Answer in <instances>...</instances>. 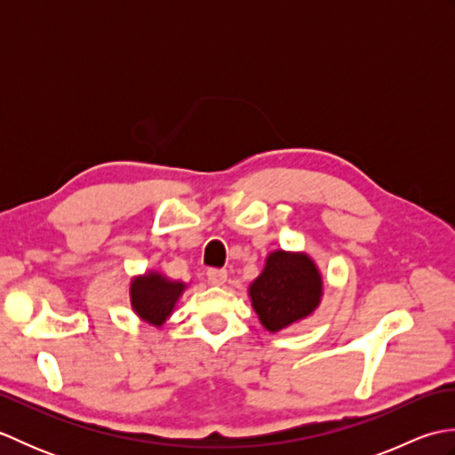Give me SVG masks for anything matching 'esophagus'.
<instances>
[{
    "label": "esophagus",
    "mask_w": 455,
    "mask_h": 455,
    "mask_svg": "<svg viewBox=\"0 0 455 455\" xmlns=\"http://www.w3.org/2000/svg\"><path fill=\"white\" fill-rule=\"evenodd\" d=\"M227 269H219V267H211L207 269V279L211 285H225L227 283Z\"/></svg>",
    "instance_id": "34e87169"
}]
</instances>
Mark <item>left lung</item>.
Listing matches in <instances>:
<instances>
[{
	"label": "left lung",
	"instance_id": "1",
	"mask_svg": "<svg viewBox=\"0 0 455 455\" xmlns=\"http://www.w3.org/2000/svg\"><path fill=\"white\" fill-rule=\"evenodd\" d=\"M259 323L269 332H279L313 315L323 297V275L305 252H275L248 289Z\"/></svg>",
	"mask_w": 455,
	"mask_h": 455
}]
</instances>
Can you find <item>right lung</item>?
Segmentation results:
<instances>
[{"label": "right lung", "instance_id": "add662e5", "mask_svg": "<svg viewBox=\"0 0 455 455\" xmlns=\"http://www.w3.org/2000/svg\"><path fill=\"white\" fill-rule=\"evenodd\" d=\"M186 283L172 282L158 272H148L131 282V307L144 323L162 326L176 308Z\"/></svg>", "mask_w": 455, "mask_h": 455}]
</instances>
